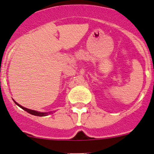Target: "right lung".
<instances>
[{
    "mask_svg": "<svg viewBox=\"0 0 154 154\" xmlns=\"http://www.w3.org/2000/svg\"><path fill=\"white\" fill-rule=\"evenodd\" d=\"M14 103H15L16 105H17L20 108H21L22 109H23L24 111H27V112L29 113V114H32V115H35V116H47L48 114V113H43V112H38V111H34V110H30V109H28V108H24V107H23L20 106V105H19L18 103H16L15 101H14ZM51 112H49V114Z\"/></svg>",
    "mask_w": 154,
    "mask_h": 154,
    "instance_id": "obj_1",
    "label": "right lung"
}]
</instances>
